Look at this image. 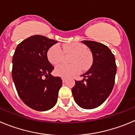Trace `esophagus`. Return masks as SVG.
Listing matches in <instances>:
<instances>
[{
	"mask_svg": "<svg viewBox=\"0 0 135 135\" xmlns=\"http://www.w3.org/2000/svg\"><path fill=\"white\" fill-rule=\"evenodd\" d=\"M62 83L66 82V79H65V78H62Z\"/></svg>",
	"mask_w": 135,
	"mask_h": 135,
	"instance_id": "34e87169",
	"label": "esophagus"
}]
</instances>
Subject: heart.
I'll use <instances>...</instances> for the list:
<instances>
[{
  "label": "heart",
  "instance_id": "1",
  "mask_svg": "<svg viewBox=\"0 0 135 135\" xmlns=\"http://www.w3.org/2000/svg\"><path fill=\"white\" fill-rule=\"evenodd\" d=\"M63 52L65 54H71L69 62L71 65H60L55 69L56 75L61 77H69L80 73L82 69L86 70L90 67L92 63V55L86 50L85 45L74 42L68 44L63 46ZM63 53L59 44L53 45L47 52V58L50 62L57 66L63 60Z\"/></svg>",
  "mask_w": 135,
  "mask_h": 135
}]
</instances>
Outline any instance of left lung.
I'll return each instance as SVG.
<instances>
[{
	"mask_svg": "<svg viewBox=\"0 0 135 135\" xmlns=\"http://www.w3.org/2000/svg\"><path fill=\"white\" fill-rule=\"evenodd\" d=\"M92 53L93 63L81 81L72 88L74 100L83 109L98 108L109 97L114 85L116 65L114 55L105 45L94 41H82Z\"/></svg>",
	"mask_w": 135,
	"mask_h": 135,
	"instance_id": "8db88e82",
	"label": "left lung"
}]
</instances>
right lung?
Wrapping results in <instances>:
<instances>
[{
    "label": "right lung",
    "mask_w": 135,
    "mask_h": 135,
    "mask_svg": "<svg viewBox=\"0 0 135 135\" xmlns=\"http://www.w3.org/2000/svg\"><path fill=\"white\" fill-rule=\"evenodd\" d=\"M57 41L40 35L30 36L17 46L13 57L12 78L24 104L37 111L52 108L62 86L59 76L51 73L54 66L47 58Z\"/></svg>",
    "instance_id": "right-lung-1"
}]
</instances>
